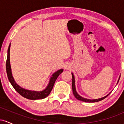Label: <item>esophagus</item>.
<instances>
[{
	"mask_svg": "<svg viewBox=\"0 0 124 124\" xmlns=\"http://www.w3.org/2000/svg\"><path fill=\"white\" fill-rule=\"evenodd\" d=\"M70 65H69V64H66V65H65V69L68 70V69H70Z\"/></svg>",
	"mask_w": 124,
	"mask_h": 124,
	"instance_id": "1",
	"label": "esophagus"
}]
</instances>
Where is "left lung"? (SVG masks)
Returning a JSON list of instances; mask_svg holds the SVG:
<instances>
[{"label":"left lung","instance_id":"8db88e82","mask_svg":"<svg viewBox=\"0 0 124 124\" xmlns=\"http://www.w3.org/2000/svg\"><path fill=\"white\" fill-rule=\"evenodd\" d=\"M72 90H73V93L74 94V96L77 99L79 100L82 101L84 102H86V103H95V102H98L99 101L102 100L104 99L105 98H106L108 95L109 94V93L108 95H107L106 96L104 97L100 98V99H93V100H90V99H86V98H84L81 97L80 95H79V94L77 93L76 90V87H75V77H74V75L73 73H72ZM119 79H120V76H119L118 80L117 83H118Z\"/></svg>","mask_w":124,"mask_h":124}]
</instances>
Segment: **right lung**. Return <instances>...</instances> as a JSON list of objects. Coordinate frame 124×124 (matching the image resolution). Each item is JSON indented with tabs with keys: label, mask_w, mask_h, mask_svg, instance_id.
<instances>
[{
	"label": "right lung",
	"mask_w": 124,
	"mask_h": 124,
	"mask_svg": "<svg viewBox=\"0 0 124 124\" xmlns=\"http://www.w3.org/2000/svg\"><path fill=\"white\" fill-rule=\"evenodd\" d=\"M10 44L9 46H8V56H7L6 65V72L7 75H8V80L10 82V83L12 84L14 89L21 96L30 100H35L43 99L48 96V95L50 94L52 88H53L55 81H56L58 77L59 76V75L63 72V69H59V70H57L55 73H53V75L51 77L50 80H49V83H48L47 87L44 90L38 92V91L29 90L23 89V88L18 86L17 84L16 83L15 79H14L13 77L12 76L10 62Z\"/></svg>",
	"instance_id": "obj_1"
}]
</instances>
